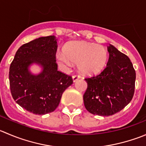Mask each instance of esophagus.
<instances>
[{"label":"esophagus","instance_id":"1","mask_svg":"<svg viewBox=\"0 0 146 146\" xmlns=\"http://www.w3.org/2000/svg\"><path fill=\"white\" fill-rule=\"evenodd\" d=\"M80 78V75H78V74H74L73 76V81H76V80H78L79 78Z\"/></svg>","mask_w":146,"mask_h":146}]
</instances>
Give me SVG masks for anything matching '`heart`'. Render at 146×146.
I'll list each match as a JSON object with an SVG mask.
<instances>
[{"label": "heart", "mask_w": 146, "mask_h": 146, "mask_svg": "<svg viewBox=\"0 0 146 146\" xmlns=\"http://www.w3.org/2000/svg\"><path fill=\"white\" fill-rule=\"evenodd\" d=\"M65 56L58 55L57 60L62 66H70V62L78 64V68L85 74L93 75L103 70L108 60L106 48L96 43L76 41L68 43L64 48Z\"/></svg>", "instance_id": "obj_1"}]
</instances>
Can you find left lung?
Instances as JSON below:
<instances>
[{
	"instance_id": "8db88e82",
	"label": "left lung",
	"mask_w": 146,
	"mask_h": 146,
	"mask_svg": "<svg viewBox=\"0 0 146 146\" xmlns=\"http://www.w3.org/2000/svg\"><path fill=\"white\" fill-rule=\"evenodd\" d=\"M106 67L97 76L86 78L88 87L83 95L87 111L93 115L108 116L123 109L135 91V70L129 58L112 45L108 46Z\"/></svg>"
}]
</instances>
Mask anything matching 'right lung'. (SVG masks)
<instances>
[{
	"label": "right lung",
	"mask_w": 146,
	"mask_h": 146,
	"mask_svg": "<svg viewBox=\"0 0 146 146\" xmlns=\"http://www.w3.org/2000/svg\"><path fill=\"white\" fill-rule=\"evenodd\" d=\"M57 48L54 35L38 38L21 46L10 66L11 95L19 106L34 114L54 111L63 93L73 82L71 76L58 70ZM33 62L44 68L38 76L28 71Z\"/></svg>",
	"instance_id": "right-lung-1"
}]
</instances>
